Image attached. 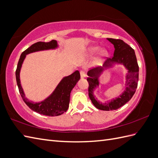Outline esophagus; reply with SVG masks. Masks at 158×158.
Returning a JSON list of instances; mask_svg holds the SVG:
<instances>
[{"instance_id":"34e87169","label":"esophagus","mask_w":158,"mask_h":158,"mask_svg":"<svg viewBox=\"0 0 158 158\" xmlns=\"http://www.w3.org/2000/svg\"><path fill=\"white\" fill-rule=\"evenodd\" d=\"M80 75H81V78H85L86 75H87L85 71H80Z\"/></svg>"}]
</instances>
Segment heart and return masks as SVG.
Instances as JSON below:
<instances>
[{
	"instance_id": "b5f03b06",
	"label": "heart",
	"mask_w": 158,
	"mask_h": 158,
	"mask_svg": "<svg viewBox=\"0 0 158 158\" xmlns=\"http://www.w3.org/2000/svg\"><path fill=\"white\" fill-rule=\"evenodd\" d=\"M98 50H99V47L98 46H91L87 49V52L89 55H93L95 53H96ZM106 54H107V53H106L105 50L102 51V56H105Z\"/></svg>"
}]
</instances>
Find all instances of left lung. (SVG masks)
I'll list each match as a JSON object with an SVG mask.
<instances>
[{
	"instance_id": "obj_1",
	"label": "left lung",
	"mask_w": 158,
	"mask_h": 158,
	"mask_svg": "<svg viewBox=\"0 0 158 158\" xmlns=\"http://www.w3.org/2000/svg\"><path fill=\"white\" fill-rule=\"evenodd\" d=\"M107 40L114 46V56L112 58L106 60L102 67L94 68L88 71L87 75L89 77L87 79L89 83L88 92L91 101L95 107L105 111L118 109L129 102L135 93L139 80V66L134 50L122 40L113 38H107ZM114 63L122 64L128 70L126 76L127 87L124 92L118 98L110 102L102 103L94 98L93 91L99 84L98 78L101 73L105 68L111 67Z\"/></svg>"
}]
</instances>
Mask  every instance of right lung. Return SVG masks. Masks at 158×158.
Returning a JSON list of instances; mask_svg holds the SVG:
<instances>
[{
	"label": "right lung",
	"instance_id": "right-lung-1",
	"mask_svg": "<svg viewBox=\"0 0 158 158\" xmlns=\"http://www.w3.org/2000/svg\"><path fill=\"white\" fill-rule=\"evenodd\" d=\"M57 47L58 44L56 40H52L49 42H38L34 44L21 54L15 72L17 86L21 96L25 103L33 111L38 112L40 114L49 116H59L67 110L70 102L71 90L81 77L79 71H76L73 74L64 77L58 83L52 94L46 100L39 103H33L25 97L23 88L21 85L19 73L22 64L27 54L40 50L55 49Z\"/></svg>",
	"mask_w": 158,
	"mask_h": 158
}]
</instances>
